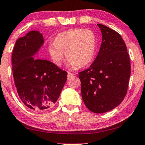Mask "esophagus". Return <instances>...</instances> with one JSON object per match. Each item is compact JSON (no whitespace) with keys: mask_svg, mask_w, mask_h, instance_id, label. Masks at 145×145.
<instances>
[{"mask_svg":"<svg viewBox=\"0 0 145 145\" xmlns=\"http://www.w3.org/2000/svg\"><path fill=\"white\" fill-rule=\"evenodd\" d=\"M73 73H70V72H68V79L71 78V77H72L73 76Z\"/></svg>","mask_w":145,"mask_h":145,"instance_id":"esophagus-1","label":"esophagus"}]
</instances>
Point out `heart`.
Here are the masks:
<instances>
[{
  "instance_id": "1",
  "label": "heart",
  "mask_w": 145,
  "mask_h": 145,
  "mask_svg": "<svg viewBox=\"0 0 145 145\" xmlns=\"http://www.w3.org/2000/svg\"><path fill=\"white\" fill-rule=\"evenodd\" d=\"M96 44V35L92 30L74 29L58 34L54 42L48 44L47 50L56 66H61L65 52L69 67L83 68L94 59Z\"/></svg>"
}]
</instances>
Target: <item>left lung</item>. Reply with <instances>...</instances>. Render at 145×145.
Masks as SVG:
<instances>
[{
	"instance_id": "8db88e82",
	"label": "left lung",
	"mask_w": 145,
	"mask_h": 145,
	"mask_svg": "<svg viewBox=\"0 0 145 145\" xmlns=\"http://www.w3.org/2000/svg\"><path fill=\"white\" fill-rule=\"evenodd\" d=\"M102 42L90 68L79 73L81 96L86 107L103 113L117 107L126 96L131 73L130 60L125 42L119 34L98 24Z\"/></svg>"
}]
</instances>
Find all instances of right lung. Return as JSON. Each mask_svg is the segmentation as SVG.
<instances>
[{"label": "right lung", "mask_w": 145, "mask_h": 145, "mask_svg": "<svg viewBox=\"0 0 145 145\" xmlns=\"http://www.w3.org/2000/svg\"><path fill=\"white\" fill-rule=\"evenodd\" d=\"M44 43L40 32L30 31L16 41L12 56L17 93L25 105L36 111L48 109L56 103L68 75L53 62L34 57Z\"/></svg>", "instance_id": "1"}]
</instances>
